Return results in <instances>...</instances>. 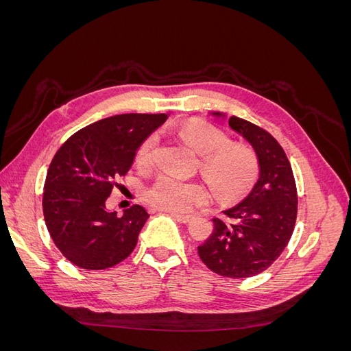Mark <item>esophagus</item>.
Wrapping results in <instances>:
<instances>
[{
    "instance_id": "obj_1",
    "label": "esophagus",
    "mask_w": 351,
    "mask_h": 351,
    "mask_svg": "<svg viewBox=\"0 0 351 351\" xmlns=\"http://www.w3.org/2000/svg\"><path fill=\"white\" fill-rule=\"evenodd\" d=\"M171 217H173L174 219H177L178 222H183V224H189V222L193 219L192 217H189V215H180V214H171Z\"/></svg>"
}]
</instances>
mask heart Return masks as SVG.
Here are the masks:
<instances>
[{"label":"heart","mask_w":351,"mask_h":351,"mask_svg":"<svg viewBox=\"0 0 351 351\" xmlns=\"http://www.w3.org/2000/svg\"><path fill=\"white\" fill-rule=\"evenodd\" d=\"M177 136L202 155V173L206 176L219 199L236 200L256 183L259 159L249 145L230 142L224 132L205 121H192L183 125ZM156 143V136H147L137 149V162L149 165ZM208 197L209 192L204 183L186 182L173 176H161L146 192L149 204L174 214H186L193 206L205 204Z\"/></svg>","instance_id":"1"}]
</instances>
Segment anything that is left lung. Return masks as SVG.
<instances>
[{
    "label": "left lung",
    "instance_id": "obj_1",
    "mask_svg": "<svg viewBox=\"0 0 351 351\" xmlns=\"http://www.w3.org/2000/svg\"><path fill=\"white\" fill-rule=\"evenodd\" d=\"M228 124L256 152L259 178L240 204L224 210L231 221L212 219L214 230L197 253L215 274L247 278L269 268L285 249L295 224L297 190L290 161L268 132L237 117H230Z\"/></svg>",
    "mask_w": 351,
    "mask_h": 351
}]
</instances>
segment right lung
<instances>
[{
  "instance_id": "right-lung-1",
  "label": "right lung",
  "mask_w": 351,
  "mask_h": 351,
  "mask_svg": "<svg viewBox=\"0 0 351 351\" xmlns=\"http://www.w3.org/2000/svg\"><path fill=\"white\" fill-rule=\"evenodd\" d=\"M167 114H121L74 133L48 168L44 217L49 236L64 256L83 269H105L133 252L146 219L134 205L117 215L107 209L115 180L129 171L141 143Z\"/></svg>"
}]
</instances>
